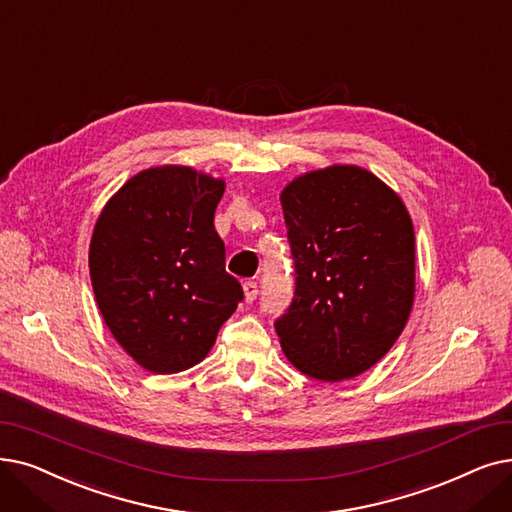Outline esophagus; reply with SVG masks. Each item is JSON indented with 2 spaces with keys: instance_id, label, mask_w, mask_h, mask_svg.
Masks as SVG:
<instances>
[{
  "instance_id": "1",
  "label": "esophagus",
  "mask_w": 512,
  "mask_h": 512,
  "mask_svg": "<svg viewBox=\"0 0 512 512\" xmlns=\"http://www.w3.org/2000/svg\"><path fill=\"white\" fill-rule=\"evenodd\" d=\"M242 291H244V301L247 303H253L255 299H257V295H259V288H257V282H244L242 284Z\"/></svg>"
}]
</instances>
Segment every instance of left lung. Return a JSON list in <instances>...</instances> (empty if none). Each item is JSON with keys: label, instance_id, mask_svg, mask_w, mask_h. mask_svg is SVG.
I'll return each instance as SVG.
<instances>
[{"label": "left lung", "instance_id": "1", "mask_svg": "<svg viewBox=\"0 0 512 512\" xmlns=\"http://www.w3.org/2000/svg\"><path fill=\"white\" fill-rule=\"evenodd\" d=\"M295 299L276 322L286 360L309 379L347 381L393 347L416 291L412 217L358 165L305 171L280 192Z\"/></svg>", "mask_w": 512, "mask_h": 512}]
</instances>
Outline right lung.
<instances>
[{
    "mask_svg": "<svg viewBox=\"0 0 512 512\" xmlns=\"http://www.w3.org/2000/svg\"><path fill=\"white\" fill-rule=\"evenodd\" d=\"M224 192V177L157 165L131 175L96 219L90 278L98 309L148 372L201 364L242 299L213 226Z\"/></svg>",
    "mask_w": 512,
    "mask_h": 512,
    "instance_id": "obj_1",
    "label": "right lung"
}]
</instances>
